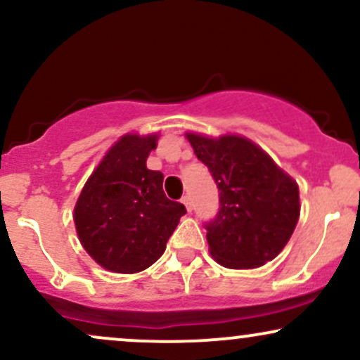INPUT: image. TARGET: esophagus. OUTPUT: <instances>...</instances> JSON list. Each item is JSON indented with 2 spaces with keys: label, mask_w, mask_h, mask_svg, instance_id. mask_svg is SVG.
I'll use <instances>...</instances> for the list:
<instances>
[{
  "label": "esophagus",
  "mask_w": 360,
  "mask_h": 360,
  "mask_svg": "<svg viewBox=\"0 0 360 360\" xmlns=\"http://www.w3.org/2000/svg\"><path fill=\"white\" fill-rule=\"evenodd\" d=\"M181 201H183V205L186 206V210H188V212H191V210H193V201H191V196H189V194H184L183 200H181Z\"/></svg>",
  "instance_id": "obj_1"
}]
</instances>
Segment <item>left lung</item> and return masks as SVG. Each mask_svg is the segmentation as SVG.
<instances>
[{
    "instance_id": "8db88e82",
    "label": "left lung",
    "mask_w": 360,
    "mask_h": 360,
    "mask_svg": "<svg viewBox=\"0 0 360 360\" xmlns=\"http://www.w3.org/2000/svg\"><path fill=\"white\" fill-rule=\"evenodd\" d=\"M186 137L220 191V210L205 223L212 257L229 269H254L269 262L298 223V184L249 139Z\"/></svg>"
}]
</instances>
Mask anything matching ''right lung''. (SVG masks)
<instances>
[{"label": "right lung", "mask_w": 360, "mask_h": 360, "mask_svg": "<svg viewBox=\"0 0 360 360\" xmlns=\"http://www.w3.org/2000/svg\"><path fill=\"white\" fill-rule=\"evenodd\" d=\"M157 135L127 134L103 157L74 208L77 237L105 269L134 274L150 267L186 213L164 194V174L147 169Z\"/></svg>", "instance_id": "add662e5"}]
</instances>
